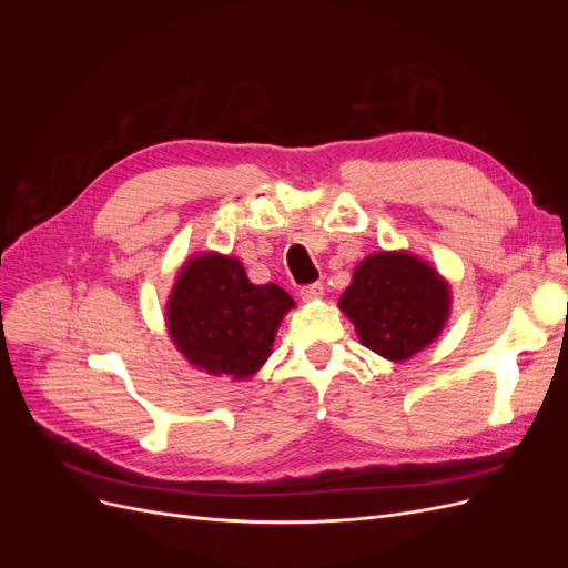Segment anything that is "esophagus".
<instances>
[{
  "label": "esophagus",
  "mask_w": 568,
  "mask_h": 568,
  "mask_svg": "<svg viewBox=\"0 0 568 568\" xmlns=\"http://www.w3.org/2000/svg\"><path fill=\"white\" fill-rule=\"evenodd\" d=\"M322 296H324V286H322L320 282L307 284V286L301 288V298H303V301H317V298H322Z\"/></svg>",
  "instance_id": "obj_1"
}]
</instances>
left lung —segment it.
I'll use <instances>...</instances> for the list:
<instances>
[{
    "label": "left lung",
    "mask_w": 568,
    "mask_h": 568,
    "mask_svg": "<svg viewBox=\"0 0 568 568\" xmlns=\"http://www.w3.org/2000/svg\"><path fill=\"white\" fill-rule=\"evenodd\" d=\"M338 307L355 324L363 346L390 363H405L443 332L450 286L422 257L379 251L355 267Z\"/></svg>",
    "instance_id": "obj_1"
}]
</instances>
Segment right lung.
<instances>
[{
    "mask_svg": "<svg viewBox=\"0 0 568 568\" xmlns=\"http://www.w3.org/2000/svg\"><path fill=\"white\" fill-rule=\"evenodd\" d=\"M294 298L277 284H253L242 261L215 251L182 265L165 322L178 351L196 369L248 379L265 365Z\"/></svg>",
    "mask_w": 568,
    "mask_h": 568,
    "instance_id": "1",
    "label": "right lung"
}]
</instances>
